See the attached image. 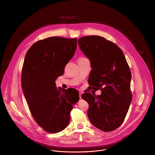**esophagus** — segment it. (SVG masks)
<instances>
[{
  "label": "esophagus",
  "instance_id": "1",
  "mask_svg": "<svg viewBox=\"0 0 155 155\" xmlns=\"http://www.w3.org/2000/svg\"><path fill=\"white\" fill-rule=\"evenodd\" d=\"M81 96H82V93L80 92V93H79V98H80V99H81Z\"/></svg>",
  "mask_w": 155,
  "mask_h": 155
}]
</instances>
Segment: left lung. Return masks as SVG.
<instances>
[{"instance_id":"1","label":"left lung","mask_w":155,"mask_h":155,"mask_svg":"<svg viewBox=\"0 0 155 155\" xmlns=\"http://www.w3.org/2000/svg\"><path fill=\"white\" fill-rule=\"evenodd\" d=\"M78 45L91 61L90 86L102 91L95 97L91 93L82 95L89 105V119L101 130L111 132L121 125L132 102L128 64L120 48L104 37H83Z\"/></svg>"}]
</instances>
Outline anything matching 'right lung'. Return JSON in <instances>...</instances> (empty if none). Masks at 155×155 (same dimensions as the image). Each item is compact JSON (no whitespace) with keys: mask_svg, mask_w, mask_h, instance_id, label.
Listing matches in <instances>:
<instances>
[{"mask_svg":"<svg viewBox=\"0 0 155 155\" xmlns=\"http://www.w3.org/2000/svg\"><path fill=\"white\" fill-rule=\"evenodd\" d=\"M77 38L53 37L39 40L28 50L21 71V87L34 120L46 132L56 134L69 123L79 99L73 88L56 86L77 48Z\"/></svg>","mask_w":155,"mask_h":155,"instance_id":"right-lung-1","label":"right lung"}]
</instances>
